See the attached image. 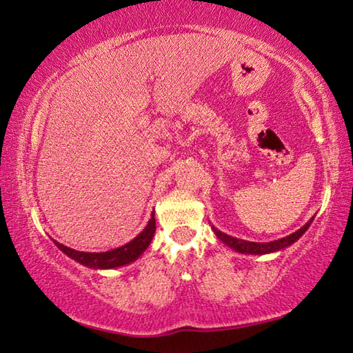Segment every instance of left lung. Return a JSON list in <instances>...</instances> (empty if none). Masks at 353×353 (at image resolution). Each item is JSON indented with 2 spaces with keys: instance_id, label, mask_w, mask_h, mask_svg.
Returning <instances> with one entry per match:
<instances>
[{
  "instance_id": "obj_1",
  "label": "left lung",
  "mask_w": 353,
  "mask_h": 353,
  "mask_svg": "<svg viewBox=\"0 0 353 353\" xmlns=\"http://www.w3.org/2000/svg\"><path fill=\"white\" fill-rule=\"evenodd\" d=\"M314 219L315 217L309 219V222L305 226H301L299 231L289 234L288 237H283V239L274 240V241H265V243H259V241H248V240H241V239H237V237L228 236V234L219 231L214 225H211V228H212L214 234H216V236H217V239L220 241H223L226 246H230L231 250H234L236 252L251 254V255H263V254H271V252L283 251V250H285V248L295 243V241L299 240L303 236V234H305L309 230V226L312 225Z\"/></svg>"
}]
</instances>
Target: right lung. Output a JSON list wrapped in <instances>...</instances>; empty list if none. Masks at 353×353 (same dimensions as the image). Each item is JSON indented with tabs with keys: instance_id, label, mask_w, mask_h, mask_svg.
Returning <instances> with one entry per match:
<instances>
[{
	"instance_id": "add662e5",
	"label": "right lung",
	"mask_w": 353,
	"mask_h": 353,
	"mask_svg": "<svg viewBox=\"0 0 353 353\" xmlns=\"http://www.w3.org/2000/svg\"><path fill=\"white\" fill-rule=\"evenodd\" d=\"M156 232V219L154 211L151 212V219L148 220L147 226L143 228V231L137 234V236L125 243L123 246L114 248L105 252H84V251H76L72 248L64 246L59 241L53 240V243L57 245L59 250L64 252L67 257L78 261V263L84 265L92 269H114L133 263L141 255L145 252V250L150 246L151 240Z\"/></svg>"
}]
</instances>
